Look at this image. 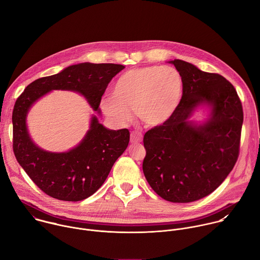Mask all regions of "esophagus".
I'll list each match as a JSON object with an SVG mask.
<instances>
[{"mask_svg":"<svg viewBox=\"0 0 260 260\" xmlns=\"http://www.w3.org/2000/svg\"><path fill=\"white\" fill-rule=\"evenodd\" d=\"M142 142V134L140 132H132L131 133V143L137 144Z\"/></svg>","mask_w":260,"mask_h":260,"instance_id":"1","label":"esophagus"}]
</instances>
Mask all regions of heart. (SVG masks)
Masks as SVG:
<instances>
[{
    "instance_id": "heart-1",
    "label": "heart",
    "mask_w": 260,
    "mask_h": 260,
    "mask_svg": "<svg viewBox=\"0 0 260 260\" xmlns=\"http://www.w3.org/2000/svg\"><path fill=\"white\" fill-rule=\"evenodd\" d=\"M183 79L172 67L145 66L124 72L116 80L112 95L100 102L103 113L123 125L133 118L132 111L147 127H158L175 114L183 95Z\"/></svg>"
}]
</instances>
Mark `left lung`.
Here are the masks:
<instances>
[{
  "label": "left lung",
  "mask_w": 260,
  "mask_h": 260,
  "mask_svg": "<svg viewBox=\"0 0 260 260\" xmlns=\"http://www.w3.org/2000/svg\"><path fill=\"white\" fill-rule=\"evenodd\" d=\"M183 79L173 117L144 136L143 172L151 188L172 203H191L212 193L234 169L240 150L243 108L233 84L219 74L181 59L170 60ZM201 106L202 123L190 121Z\"/></svg>",
  "instance_id": "obj_1"
}]
</instances>
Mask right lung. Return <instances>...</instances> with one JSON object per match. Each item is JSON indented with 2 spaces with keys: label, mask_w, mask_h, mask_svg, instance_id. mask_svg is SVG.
Instances as JSON below:
<instances>
[{
  "label": "right lung",
  "mask_w": 260,
  "mask_h": 260,
  "mask_svg": "<svg viewBox=\"0 0 260 260\" xmlns=\"http://www.w3.org/2000/svg\"><path fill=\"white\" fill-rule=\"evenodd\" d=\"M124 69L116 63L82 62L27 85L12 113L13 151L18 164L47 196L59 201L78 202L92 196L107 179L129 142L127 128L109 129L91 116L89 129L81 142L66 152H50L31 140L26 116L32 105L52 90H70L83 95L93 111L109 82Z\"/></svg>",
  "instance_id": "right-lung-1"
}]
</instances>
